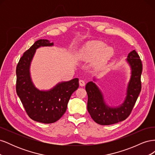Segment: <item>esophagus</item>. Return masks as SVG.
<instances>
[{
  "label": "esophagus",
  "mask_w": 155,
  "mask_h": 155,
  "mask_svg": "<svg viewBox=\"0 0 155 155\" xmlns=\"http://www.w3.org/2000/svg\"><path fill=\"white\" fill-rule=\"evenodd\" d=\"M79 85H80L81 87H83L85 85V81L84 80H82V79H80L79 80Z\"/></svg>",
  "instance_id": "1"
}]
</instances>
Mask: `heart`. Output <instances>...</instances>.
<instances>
[{
	"label": "heart",
	"instance_id": "1",
	"mask_svg": "<svg viewBox=\"0 0 155 155\" xmlns=\"http://www.w3.org/2000/svg\"><path fill=\"white\" fill-rule=\"evenodd\" d=\"M112 54V49L106 47V45L101 41H91L86 45L81 52L83 58L92 59L97 56L98 63L101 64L105 62Z\"/></svg>",
	"mask_w": 155,
	"mask_h": 155
}]
</instances>
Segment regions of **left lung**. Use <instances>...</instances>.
<instances>
[{
	"instance_id": "left-lung-1",
	"label": "left lung",
	"mask_w": 155,
	"mask_h": 155,
	"mask_svg": "<svg viewBox=\"0 0 155 155\" xmlns=\"http://www.w3.org/2000/svg\"><path fill=\"white\" fill-rule=\"evenodd\" d=\"M127 61L132 70L126 99L118 108L105 105L100 90L93 82H88L85 87L88 95L87 110L91 118L97 124L109 125L118 123L127 118L132 112L142 89V61L135 50L129 54Z\"/></svg>"
}]
</instances>
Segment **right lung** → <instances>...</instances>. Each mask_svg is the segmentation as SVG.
<instances>
[{"label": "right lung", "instance_id": "1", "mask_svg": "<svg viewBox=\"0 0 155 155\" xmlns=\"http://www.w3.org/2000/svg\"><path fill=\"white\" fill-rule=\"evenodd\" d=\"M47 39H39L23 54L16 68V92L27 114L38 122L51 124L59 120L66 112L72 93L79 87V79L59 83L49 91H40L31 81L29 68L35 50L51 46Z\"/></svg>", "mask_w": 155, "mask_h": 155}]
</instances>
